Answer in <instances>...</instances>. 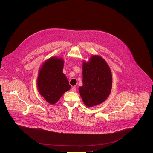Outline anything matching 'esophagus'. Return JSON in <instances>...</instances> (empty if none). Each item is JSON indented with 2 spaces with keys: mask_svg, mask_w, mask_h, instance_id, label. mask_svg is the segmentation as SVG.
<instances>
[{
  "mask_svg": "<svg viewBox=\"0 0 153 153\" xmlns=\"http://www.w3.org/2000/svg\"><path fill=\"white\" fill-rule=\"evenodd\" d=\"M71 90H72V92H76V88L72 87V89H71Z\"/></svg>",
  "mask_w": 153,
  "mask_h": 153,
  "instance_id": "1",
  "label": "esophagus"
}]
</instances>
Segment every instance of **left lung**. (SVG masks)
<instances>
[{
  "mask_svg": "<svg viewBox=\"0 0 153 153\" xmlns=\"http://www.w3.org/2000/svg\"><path fill=\"white\" fill-rule=\"evenodd\" d=\"M82 86L79 87L80 96L88 107L104 102L112 89V77L107 62L98 55L82 63Z\"/></svg>",
  "mask_w": 153,
  "mask_h": 153,
  "instance_id": "1",
  "label": "left lung"
}]
</instances>
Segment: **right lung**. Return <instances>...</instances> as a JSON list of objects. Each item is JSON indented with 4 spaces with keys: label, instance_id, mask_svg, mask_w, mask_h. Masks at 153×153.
<instances>
[{
    "label": "right lung",
    "instance_id": "obj_1",
    "mask_svg": "<svg viewBox=\"0 0 153 153\" xmlns=\"http://www.w3.org/2000/svg\"><path fill=\"white\" fill-rule=\"evenodd\" d=\"M64 61L62 58L51 57L46 60L39 69L37 88L46 101L54 104L71 86L62 72Z\"/></svg>",
    "mask_w": 153,
    "mask_h": 153
}]
</instances>
